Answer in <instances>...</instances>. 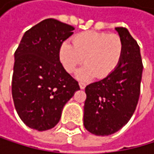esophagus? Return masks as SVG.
I'll list each match as a JSON object with an SVG mask.
<instances>
[{"instance_id": "1", "label": "esophagus", "mask_w": 154, "mask_h": 154, "mask_svg": "<svg viewBox=\"0 0 154 154\" xmlns=\"http://www.w3.org/2000/svg\"><path fill=\"white\" fill-rule=\"evenodd\" d=\"M79 87H80L81 90H84V88H86V83H84V82H79Z\"/></svg>"}]
</instances>
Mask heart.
Here are the masks:
<instances>
[{"instance_id": "obj_1", "label": "heart", "mask_w": 154, "mask_h": 154, "mask_svg": "<svg viewBox=\"0 0 154 154\" xmlns=\"http://www.w3.org/2000/svg\"><path fill=\"white\" fill-rule=\"evenodd\" d=\"M73 44L64 41L59 50L60 61L68 73H74L80 64H86L78 72V78L88 80L97 75L105 79L113 73L122 59L124 42L117 34L84 31L73 38Z\"/></svg>"}]
</instances>
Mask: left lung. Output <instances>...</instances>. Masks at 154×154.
Segmentation results:
<instances>
[{"instance_id": "8db88e82", "label": "left lung", "mask_w": 154, "mask_h": 154, "mask_svg": "<svg viewBox=\"0 0 154 154\" xmlns=\"http://www.w3.org/2000/svg\"><path fill=\"white\" fill-rule=\"evenodd\" d=\"M124 42L122 59L107 78L88 85L84 127L97 136H108L129 121L140 94L143 64L140 46L126 27L116 28Z\"/></svg>"}]
</instances>
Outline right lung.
<instances>
[{
	"label": "right lung",
	"instance_id": "right-lung-1",
	"mask_svg": "<svg viewBox=\"0 0 154 154\" xmlns=\"http://www.w3.org/2000/svg\"><path fill=\"white\" fill-rule=\"evenodd\" d=\"M74 29L45 19L26 31L14 52L12 96L17 114L30 128H54L64 104L80 90L59 59L60 47Z\"/></svg>",
	"mask_w": 154,
	"mask_h": 154
}]
</instances>
